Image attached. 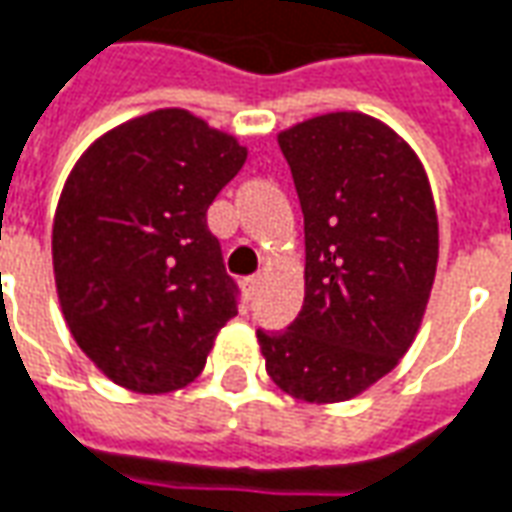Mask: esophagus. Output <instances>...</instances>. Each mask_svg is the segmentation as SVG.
Returning a JSON list of instances; mask_svg holds the SVG:
<instances>
[{"label": "esophagus", "instance_id": "34e87169", "mask_svg": "<svg viewBox=\"0 0 512 512\" xmlns=\"http://www.w3.org/2000/svg\"><path fill=\"white\" fill-rule=\"evenodd\" d=\"M259 281H262L259 276H250L242 281V290H245V295H248V298H253V295H256V290H259Z\"/></svg>", "mask_w": 512, "mask_h": 512}]
</instances>
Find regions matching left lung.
<instances>
[{
    "label": "left lung",
    "instance_id": "8db88e82",
    "mask_svg": "<svg viewBox=\"0 0 512 512\" xmlns=\"http://www.w3.org/2000/svg\"><path fill=\"white\" fill-rule=\"evenodd\" d=\"M303 211V306L256 331L270 379L309 404L365 393L421 329L438 270V211L396 130L337 111L278 133Z\"/></svg>",
    "mask_w": 512,
    "mask_h": 512
}]
</instances>
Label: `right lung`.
I'll use <instances>...</instances> for the list:
<instances>
[{"mask_svg": "<svg viewBox=\"0 0 512 512\" xmlns=\"http://www.w3.org/2000/svg\"><path fill=\"white\" fill-rule=\"evenodd\" d=\"M248 150L183 108L102 133L63 183L52 270L74 343L119 387L161 396L195 382L236 315L206 211Z\"/></svg>", "mask_w": 512, "mask_h": 512, "instance_id": "1", "label": "right lung"}]
</instances>
